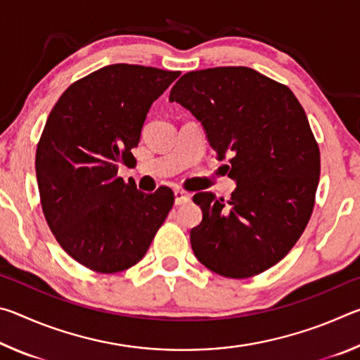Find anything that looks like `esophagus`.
I'll use <instances>...</instances> for the list:
<instances>
[{"label": "esophagus", "mask_w": 360, "mask_h": 360, "mask_svg": "<svg viewBox=\"0 0 360 360\" xmlns=\"http://www.w3.org/2000/svg\"><path fill=\"white\" fill-rule=\"evenodd\" d=\"M191 202V193H187L184 191H174V203L176 205H182V203H187Z\"/></svg>", "instance_id": "esophagus-1"}]
</instances>
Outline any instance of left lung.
<instances>
[{
  "mask_svg": "<svg viewBox=\"0 0 360 360\" xmlns=\"http://www.w3.org/2000/svg\"><path fill=\"white\" fill-rule=\"evenodd\" d=\"M169 101L202 122L217 158L230 155L231 198L193 195L203 219L192 251L211 271L251 278L284 259L311 217L321 155L307 114L289 87L246 66L191 71Z\"/></svg>",
  "mask_w": 360,
  "mask_h": 360,
  "instance_id": "8db88e82",
  "label": "left lung"
}]
</instances>
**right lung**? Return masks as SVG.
<instances>
[{
	"instance_id": "right-lung-1",
	"label": "right lung",
	"mask_w": 360,
	"mask_h": 360,
	"mask_svg": "<svg viewBox=\"0 0 360 360\" xmlns=\"http://www.w3.org/2000/svg\"><path fill=\"white\" fill-rule=\"evenodd\" d=\"M179 71L109 65L71 84L49 114L36 149L44 217L58 245L96 273L138 264L174 203L173 191H138L117 176L149 109Z\"/></svg>"
}]
</instances>
